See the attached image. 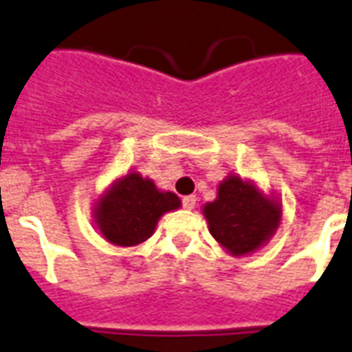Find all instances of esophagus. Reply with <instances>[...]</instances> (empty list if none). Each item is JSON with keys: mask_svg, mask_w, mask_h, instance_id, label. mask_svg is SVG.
<instances>
[{"mask_svg": "<svg viewBox=\"0 0 352 352\" xmlns=\"http://www.w3.org/2000/svg\"><path fill=\"white\" fill-rule=\"evenodd\" d=\"M194 205H196V197H194V196H184L183 197V207H184V209L192 210V209H194Z\"/></svg>", "mask_w": 352, "mask_h": 352, "instance_id": "esophagus-1", "label": "esophagus"}]
</instances>
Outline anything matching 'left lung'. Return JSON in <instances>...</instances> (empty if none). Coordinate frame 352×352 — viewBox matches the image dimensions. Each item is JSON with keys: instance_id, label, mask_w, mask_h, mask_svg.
<instances>
[{"instance_id": "1", "label": "left lung", "mask_w": 352, "mask_h": 352, "mask_svg": "<svg viewBox=\"0 0 352 352\" xmlns=\"http://www.w3.org/2000/svg\"><path fill=\"white\" fill-rule=\"evenodd\" d=\"M210 235L231 256H246L261 248L282 220V203L263 196L256 184L229 175L218 186L214 201L203 207Z\"/></svg>"}]
</instances>
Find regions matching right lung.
Segmentation results:
<instances>
[{
    "mask_svg": "<svg viewBox=\"0 0 352 352\" xmlns=\"http://www.w3.org/2000/svg\"><path fill=\"white\" fill-rule=\"evenodd\" d=\"M181 207L173 192H162L151 179L130 171L117 179L95 205V223L116 246H138L155 233L160 216Z\"/></svg>",
    "mask_w": 352,
    "mask_h": 352,
    "instance_id": "1",
    "label": "right lung"
}]
</instances>
